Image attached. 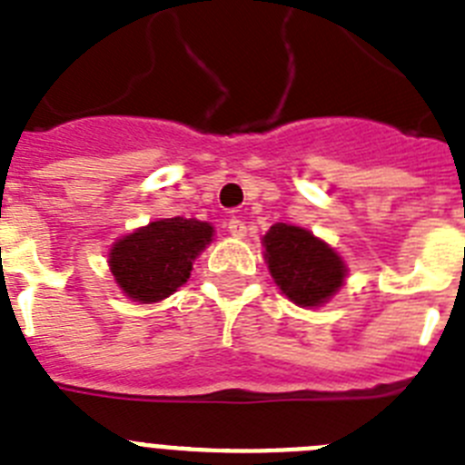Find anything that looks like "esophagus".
Here are the masks:
<instances>
[{"instance_id": "34e87169", "label": "esophagus", "mask_w": 465, "mask_h": 465, "mask_svg": "<svg viewBox=\"0 0 465 465\" xmlns=\"http://www.w3.org/2000/svg\"><path fill=\"white\" fill-rule=\"evenodd\" d=\"M228 232L232 237H244L246 235V223L242 219H230L228 221Z\"/></svg>"}]
</instances>
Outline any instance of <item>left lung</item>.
Here are the masks:
<instances>
[{
  "instance_id": "8db88e82",
  "label": "left lung",
  "mask_w": 465,
  "mask_h": 465,
  "mask_svg": "<svg viewBox=\"0 0 465 465\" xmlns=\"http://www.w3.org/2000/svg\"><path fill=\"white\" fill-rule=\"evenodd\" d=\"M265 261L276 285L300 306H318L343 283L346 267L339 255L309 230L276 223L262 240Z\"/></svg>"
}]
</instances>
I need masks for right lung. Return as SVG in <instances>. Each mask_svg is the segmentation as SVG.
Instances as JSON below:
<instances>
[{
    "instance_id": "right-lung-1",
    "label": "right lung",
    "mask_w": 465,
    "mask_h": 465,
    "mask_svg": "<svg viewBox=\"0 0 465 465\" xmlns=\"http://www.w3.org/2000/svg\"><path fill=\"white\" fill-rule=\"evenodd\" d=\"M212 232L210 223L182 216L152 221L113 246L114 281L135 302L165 300L186 283L195 255L210 244Z\"/></svg>"
}]
</instances>
